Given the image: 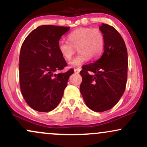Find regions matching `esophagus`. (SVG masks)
Returning a JSON list of instances; mask_svg holds the SVG:
<instances>
[{
    "label": "esophagus",
    "mask_w": 147,
    "mask_h": 147,
    "mask_svg": "<svg viewBox=\"0 0 147 147\" xmlns=\"http://www.w3.org/2000/svg\"><path fill=\"white\" fill-rule=\"evenodd\" d=\"M80 70H81V68H77L74 69V71H75V73H77V74H78L79 72H80Z\"/></svg>",
    "instance_id": "obj_1"
}]
</instances>
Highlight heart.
<instances>
[{
	"label": "heart",
	"mask_w": 147,
	"mask_h": 147,
	"mask_svg": "<svg viewBox=\"0 0 147 147\" xmlns=\"http://www.w3.org/2000/svg\"><path fill=\"white\" fill-rule=\"evenodd\" d=\"M68 41L61 40L58 43V50L65 60L72 59L76 48L79 54L69 63L70 66H79L90 58L97 59L102 55L105 39L100 30L92 28H80L68 34Z\"/></svg>",
	"instance_id": "b5f03b06"
}]
</instances>
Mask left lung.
<instances>
[{"mask_svg":"<svg viewBox=\"0 0 147 147\" xmlns=\"http://www.w3.org/2000/svg\"><path fill=\"white\" fill-rule=\"evenodd\" d=\"M105 44L100 59L82 66L80 92L88 107L95 112L110 110L124 94L127 81L128 55L124 39L115 28L102 23ZM93 72V75L91 73Z\"/></svg>","mask_w":147,"mask_h":147,"instance_id":"8db88e82","label":"left lung"}]
</instances>
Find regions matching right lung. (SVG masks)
<instances>
[{
    "label": "right lung",
    "mask_w": 147,
    "mask_h": 147,
    "mask_svg": "<svg viewBox=\"0 0 147 147\" xmlns=\"http://www.w3.org/2000/svg\"><path fill=\"white\" fill-rule=\"evenodd\" d=\"M69 27L41 25L25 38L19 56L21 93L34 110L48 112L58 106L74 70L58 73L67 65L58 50L61 37Z\"/></svg>",
    "instance_id": "obj_1"
}]
</instances>
